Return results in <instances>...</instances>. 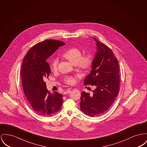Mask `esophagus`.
Here are the masks:
<instances>
[{
  "label": "esophagus",
  "instance_id": "esophagus-1",
  "mask_svg": "<svg viewBox=\"0 0 147 147\" xmlns=\"http://www.w3.org/2000/svg\"><path fill=\"white\" fill-rule=\"evenodd\" d=\"M71 92V90H66L65 92H64V94H69Z\"/></svg>",
  "mask_w": 147,
  "mask_h": 147
}]
</instances>
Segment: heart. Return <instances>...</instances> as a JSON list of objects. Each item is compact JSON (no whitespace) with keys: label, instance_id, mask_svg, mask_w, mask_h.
Returning <instances> with one entry per match:
<instances>
[{"label":"heart","instance_id":"b5f03b06","mask_svg":"<svg viewBox=\"0 0 147 147\" xmlns=\"http://www.w3.org/2000/svg\"><path fill=\"white\" fill-rule=\"evenodd\" d=\"M81 52L77 48H71L66 51L62 55V57L67 59L70 63L76 65L78 69L81 72L86 71L90 69L92 63V58L90 55L81 56ZM58 61L54 59L51 63V69L56 71L57 68ZM65 82L69 85H73L76 82V78L69 76L64 79Z\"/></svg>","mask_w":147,"mask_h":147}]
</instances>
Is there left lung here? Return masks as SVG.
<instances>
[{"label": "left lung", "mask_w": 147, "mask_h": 147, "mask_svg": "<svg viewBox=\"0 0 147 147\" xmlns=\"http://www.w3.org/2000/svg\"><path fill=\"white\" fill-rule=\"evenodd\" d=\"M97 52L92 61V69L84 80L85 85L95 89L92 94L81 92V110L86 115L94 117L108 111L119 94V66L113 52L107 45L94 37Z\"/></svg>", "instance_id": "left-lung-1"}]
</instances>
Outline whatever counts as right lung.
I'll return each mask as SVG.
<instances>
[{
	"mask_svg": "<svg viewBox=\"0 0 147 147\" xmlns=\"http://www.w3.org/2000/svg\"><path fill=\"white\" fill-rule=\"evenodd\" d=\"M65 45L54 39L39 42L30 49L23 60L20 75L24 94L32 110L42 117L53 115L62 105L63 95L56 91L51 94L45 80L51 71L47 59Z\"/></svg>",
	"mask_w": 147,
	"mask_h": 147,
	"instance_id": "add662e5",
	"label": "right lung"
}]
</instances>
